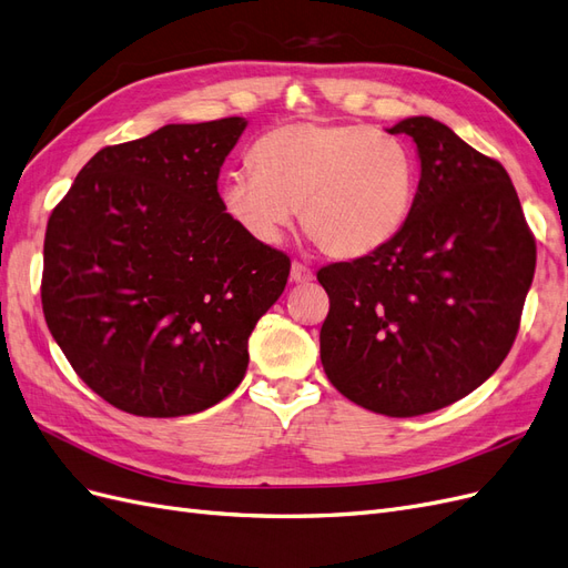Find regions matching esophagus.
<instances>
[{"mask_svg":"<svg viewBox=\"0 0 568 568\" xmlns=\"http://www.w3.org/2000/svg\"><path fill=\"white\" fill-rule=\"evenodd\" d=\"M313 267L311 265H305V263H301V261H294L291 263V280H294L296 284H307V282H313Z\"/></svg>","mask_w":568,"mask_h":568,"instance_id":"34e87169","label":"esophagus"}]
</instances>
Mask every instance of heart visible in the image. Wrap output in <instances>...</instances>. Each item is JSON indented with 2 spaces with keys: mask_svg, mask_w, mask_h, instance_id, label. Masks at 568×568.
I'll list each match as a JSON object with an SVG mask.
<instances>
[{
  "mask_svg": "<svg viewBox=\"0 0 568 568\" xmlns=\"http://www.w3.org/2000/svg\"><path fill=\"white\" fill-rule=\"evenodd\" d=\"M251 165L220 184L222 211L261 244L301 225L332 257L353 261L400 234L417 196L409 149L372 125L286 123L251 146Z\"/></svg>",
  "mask_w": 568,
  "mask_h": 568,
  "instance_id": "b5f03b06",
  "label": "heart"
}]
</instances>
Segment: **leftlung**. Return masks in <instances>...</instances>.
<instances>
[{
	"instance_id": "8db88e82",
	"label": "left lung",
	"mask_w": 568,
	"mask_h": 568,
	"mask_svg": "<svg viewBox=\"0 0 568 568\" xmlns=\"http://www.w3.org/2000/svg\"><path fill=\"white\" fill-rule=\"evenodd\" d=\"M388 132L417 144L415 205L393 242L317 272L329 296L320 357L348 400L417 417L503 365L536 272V236L500 161L426 115Z\"/></svg>"
}]
</instances>
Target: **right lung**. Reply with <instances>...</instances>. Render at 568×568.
<instances>
[{
  "label": "right lung",
  "mask_w": 568,
  "mask_h": 568,
  "mask_svg": "<svg viewBox=\"0 0 568 568\" xmlns=\"http://www.w3.org/2000/svg\"><path fill=\"white\" fill-rule=\"evenodd\" d=\"M246 120L165 125L97 151L51 211L42 311L80 379L136 417L209 409L242 384L248 336L291 261L222 211Z\"/></svg>",
  "instance_id": "add662e5"
}]
</instances>
